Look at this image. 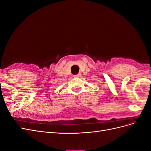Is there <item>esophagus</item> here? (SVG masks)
<instances>
[{"mask_svg": "<svg viewBox=\"0 0 151 151\" xmlns=\"http://www.w3.org/2000/svg\"><path fill=\"white\" fill-rule=\"evenodd\" d=\"M81 77V74H77V75H75V76H74V78H79V77Z\"/></svg>", "mask_w": 151, "mask_h": 151, "instance_id": "esophagus-1", "label": "esophagus"}]
</instances>
